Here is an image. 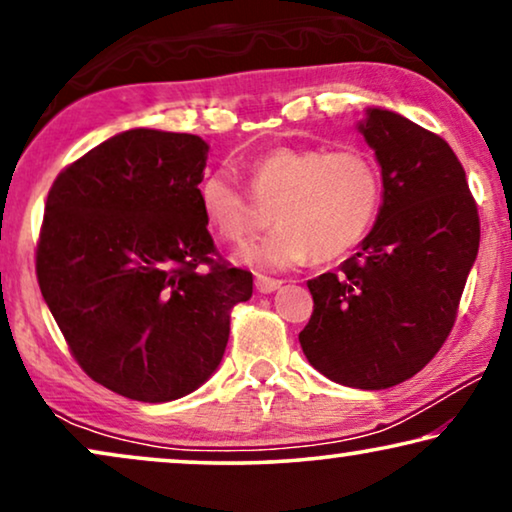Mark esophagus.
<instances>
[{"mask_svg":"<svg viewBox=\"0 0 512 512\" xmlns=\"http://www.w3.org/2000/svg\"><path fill=\"white\" fill-rule=\"evenodd\" d=\"M279 286H282V279H272V277H263V275L256 277L258 293H272V291H277Z\"/></svg>","mask_w":512,"mask_h":512,"instance_id":"obj_1","label":"esophagus"}]
</instances>
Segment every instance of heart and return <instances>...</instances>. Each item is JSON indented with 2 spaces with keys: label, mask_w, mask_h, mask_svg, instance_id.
I'll return each mask as SVG.
<instances>
[{
  "label": "heart",
  "mask_w": 512,
  "mask_h": 512,
  "mask_svg": "<svg viewBox=\"0 0 512 512\" xmlns=\"http://www.w3.org/2000/svg\"><path fill=\"white\" fill-rule=\"evenodd\" d=\"M254 198L272 205L277 226L249 242L237 258L261 270H284L314 256L331 261L352 251L380 214L382 177L361 149L275 146L249 165ZM198 205L207 228L226 242H242L256 205L230 167L202 174Z\"/></svg>",
  "instance_id": "b5f03b06"
}]
</instances>
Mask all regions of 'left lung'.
<instances>
[{
    "label": "left lung",
    "mask_w": 512,
    "mask_h": 512,
    "mask_svg": "<svg viewBox=\"0 0 512 512\" xmlns=\"http://www.w3.org/2000/svg\"><path fill=\"white\" fill-rule=\"evenodd\" d=\"M359 132L382 170L375 226L338 272L310 279L298 340L328 380L389 389L419 373L450 335L480 247L478 207L450 144L382 107Z\"/></svg>",
    "instance_id": "8db88e82"
}]
</instances>
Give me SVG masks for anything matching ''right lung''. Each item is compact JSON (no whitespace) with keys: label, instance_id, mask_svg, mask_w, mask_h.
Returning <instances> with one entry per match:
<instances>
[{"label":"right lung","instance_id":"1","mask_svg":"<svg viewBox=\"0 0 512 512\" xmlns=\"http://www.w3.org/2000/svg\"><path fill=\"white\" fill-rule=\"evenodd\" d=\"M209 144L132 128L58 174L37 277L79 366L132 401L191 394L219 368L254 277L214 261L198 205ZM202 264L210 268L205 271Z\"/></svg>","mask_w":512,"mask_h":512}]
</instances>
